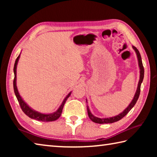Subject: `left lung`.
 I'll use <instances>...</instances> for the list:
<instances>
[{
    "mask_svg": "<svg viewBox=\"0 0 157 157\" xmlns=\"http://www.w3.org/2000/svg\"><path fill=\"white\" fill-rule=\"evenodd\" d=\"M133 49L134 50L135 52H136V56H137V59H138V63H139V67L140 69V78H139V83H138V86H137V89L136 93H135L134 96L132 100L131 101V102L129 103V105L127 106V108L125 109H124L123 112H121V113L118 114L115 116L113 117H109V118H98V117L95 116L94 115H93L92 113L91 112V111L89 109V106L87 105V112H88V115L89 118L91 120L94 122L95 123H98V124H105V123H115V122H117L118 121H120L121 119L123 118L124 116H126L127 113H128L129 111L132 109L134 107V106L136 104L138 99H139V95H140V85H141V83L143 82V78H144V68H143V63H142V59H141V57H140V52L136 47L132 46ZM86 103H88L87 102V100L86 99Z\"/></svg>",
    "mask_w": 157,
    "mask_h": 157,
    "instance_id": "8db88e82",
    "label": "left lung"
}]
</instances>
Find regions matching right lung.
Returning <instances> with one entry per match:
<instances>
[{
    "label": "right lung",
    "mask_w": 157,
    "mask_h": 157,
    "mask_svg": "<svg viewBox=\"0 0 157 157\" xmlns=\"http://www.w3.org/2000/svg\"><path fill=\"white\" fill-rule=\"evenodd\" d=\"M21 53L15 61V63H14V82H13L16 97H17L18 102H19L21 108L22 109L23 112H24L26 115L30 117V118L32 119H35V120L42 121V122H51V121H54L57 120V119L60 117L61 114H62L63 105H64L66 100H67L68 97L70 96L71 94V92L72 91H71L67 95H66L64 99H63V102H62V104H61V105L59 106V107L58 108L57 110L56 111H55V112L50 113H41V112H39V111H37L36 110L33 109V108L30 107V106H29L27 103L25 102V100H23L22 97L21 96L19 93H18L17 86V68L18 60H19V58H20Z\"/></svg>",
    "instance_id": "obj_1"
}]
</instances>
